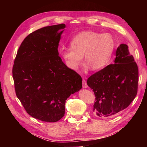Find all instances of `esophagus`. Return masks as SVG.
<instances>
[{
  "label": "esophagus",
  "instance_id": "34e87169",
  "mask_svg": "<svg viewBox=\"0 0 147 147\" xmlns=\"http://www.w3.org/2000/svg\"><path fill=\"white\" fill-rule=\"evenodd\" d=\"M83 88H86L88 87V85L86 84V82L84 79H83Z\"/></svg>",
  "mask_w": 147,
  "mask_h": 147
}]
</instances>
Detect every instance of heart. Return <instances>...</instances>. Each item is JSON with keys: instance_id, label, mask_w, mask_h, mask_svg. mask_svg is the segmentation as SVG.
<instances>
[{"instance_id": "heart-1", "label": "heart", "mask_w": 147, "mask_h": 147, "mask_svg": "<svg viewBox=\"0 0 147 147\" xmlns=\"http://www.w3.org/2000/svg\"><path fill=\"white\" fill-rule=\"evenodd\" d=\"M71 48H63L60 55L66 65L77 70L83 56L85 67L98 70L105 67L111 58L114 40L108 33L100 34L92 30L83 31L75 35L70 42Z\"/></svg>"}]
</instances>
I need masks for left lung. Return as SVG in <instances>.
<instances>
[{
    "label": "left lung",
    "mask_w": 147,
    "mask_h": 147,
    "mask_svg": "<svg viewBox=\"0 0 147 147\" xmlns=\"http://www.w3.org/2000/svg\"><path fill=\"white\" fill-rule=\"evenodd\" d=\"M138 81L139 71L134 57L127 45L121 44L116 51L114 64L92 75L87 80L96 96L94 113L109 117L127 108L137 95Z\"/></svg>",
    "instance_id": "1"
}]
</instances>
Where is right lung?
I'll return each mask as SVG.
<instances>
[{"label":"right lung","mask_w":147,"mask_h":147,"mask_svg":"<svg viewBox=\"0 0 147 147\" xmlns=\"http://www.w3.org/2000/svg\"><path fill=\"white\" fill-rule=\"evenodd\" d=\"M64 24L47 26L26 37L17 52L12 74L18 98L31 117L56 122L67 99L82 88V78L59 56Z\"/></svg>","instance_id":"add662e5"}]
</instances>
